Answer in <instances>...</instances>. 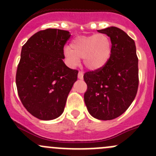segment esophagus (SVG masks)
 Instances as JSON below:
<instances>
[{
  "instance_id": "34e87169",
  "label": "esophagus",
  "mask_w": 156,
  "mask_h": 156,
  "mask_svg": "<svg viewBox=\"0 0 156 156\" xmlns=\"http://www.w3.org/2000/svg\"><path fill=\"white\" fill-rule=\"evenodd\" d=\"M78 78H79L80 80H82L83 78H84V73H83V72H78Z\"/></svg>"
}]
</instances>
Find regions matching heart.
Segmentation results:
<instances>
[{
    "label": "heart",
    "mask_w": 156,
    "mask_h": 156,
    "mask_svg": "<svg viewBox=\"0 0 156 156\" xmlns=\"http://www.w3.org/2000/svg\"><path fill=\"white\" fill-rule=\"evenodd\" d=\"M111 51L109 37L100 33L75 37L71 41L70 47L64 49V55L70 66H76L79 63L80 58H82L86 68L96 70L106 65L111 56Z\"/></svg>",
    "instance_id": "heart-1"
}]
</instances>
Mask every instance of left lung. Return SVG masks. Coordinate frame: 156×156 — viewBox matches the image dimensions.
Listing matches in <instances>:
<instances>
[{"label":"left lung","instance_id":"obj_1","mask_svg":"<svg viewBox=\"0 0 156 156\" xmlns=\"http://www.w3.org/2000/svg\"><path fill=\"white\" fill-rule=\"evenodd\" d=\"M98 31L111 39V56L104 66L84 75V103L94 118L112 120L123 114L136 97L138 58L134 41L122 29L112 26Z\"/></svg>","mask_w":156,"mask_h":156}]
</instances>
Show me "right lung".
<instances>
[{
    "instance_id": "add662e5",
    "label": "right lung",
    "mask_w": 156,
    "mask_h": 156,
    "mask_svg": "<svg viewBox=\"0 0 156 156\" xmlns=\"http://www.w3.org/2000/svg\"><path fill=\"white\" fill-rule=\"evenodd\" d=\"M68 31L48 29L35 33L22 48L16 76L19 97L24 107L41 120L62 114L78 72L66 66L63 48Z\"/></svg>"
}]
</instances>
